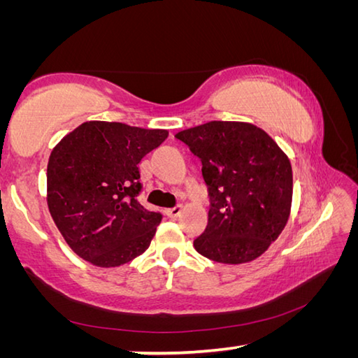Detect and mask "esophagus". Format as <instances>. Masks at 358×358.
Masks as SVG:
<instances>
[{
  "label": "esophagus",
  "instance_id": "1",
  "mask_svg": "<svg viewBox=\"0 0 358 358\" xmlns=\"http://www.w3.org/2000/svg\"><path fill=\"white\" fill-rule=\"evenodd\" d=\"M181 210H183V207H181V205H175L173 208H167L166 210V215L169 217H172V220H175V217H178L181 215Z\"/></svg>",
  "mask_w": 358,
  "mask_h": 358
}]
</instances>
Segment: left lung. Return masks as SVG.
Returning <instances> with one entry per match:
<instances>
[{
	"instance_id": "8db88e82",
	"label": "left lung",
	"mask_w": 358,
	"mask_h": 358,
	"mask_svg": "<svg viewBox=\"0 0 358 358\" xmlns=\"http://www.w3.org/2000/svg\"><path fill=\"white\" fill-rule=\"evenodd\" d=\"M202 162L210 210L199 254L221 264H245L282 232L292 203L289 157L265 131L238 121H210L175 136Z\"/></svg>"
}]
</instances>
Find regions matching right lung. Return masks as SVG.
I'll use <instances>...</instances> for the list:
<instances>
[{"label": "right lung", "instance_id": "obj_1", "mask_svg": "<svg viewBox=\"0 0 358 358\" xmlns=\"http://www.w3.org/2000/svg\"><path fill=\"white\" fill-rule=\"evenodd\" d=\"M166 129L87 121L53 148L47 203L77 256L96 266H120L141 256L162 215L138 202V162L166 141Z\"/></svg>", "mask_w": 358, "mask_h": 358}]
</instances>
